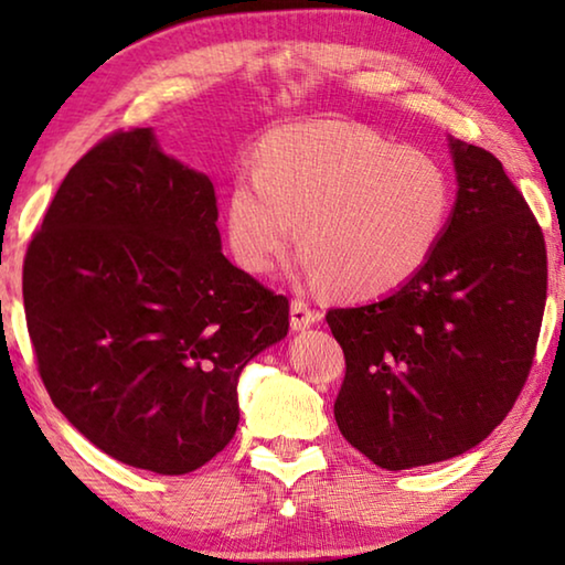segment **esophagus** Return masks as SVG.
Returning <instances> with one entry per match:
<instances>
[{
  "mask_svg": "<svg viewBox=\"0 0 565 565\" xmlns=\"http://www.w3.org/2000/svg\"><path fill=\"white\" fill-rule=\"evenodd\" d=\"M321 319V313L317 309H311L309 303L301 301V299H294L291 301V329L294 331H303L313 327Z\"/></svg>",
  "mask_w": 565,
  "mask_h": 565,
  "instance_id": "esophagus-1",
  "label": "esophagus"
}]
</instances>
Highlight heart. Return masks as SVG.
I'll return each mask as SVG.
<instances>
[{
  "label": "heart",
  "instance_id": "b5f03b06",
  "mask_svg": "<svg viewBox=\"0 0 565 565\" xmlns=\"http://www.w3.org/2000/svg\"><path fill=\"white\" fill-rule=\"evenodd\" d=\"M448 212L451 184L431 157L323 119L262 139L254 174H238L226 194V236L246 271L269 274L299 222L306 279L371 299L428 262Z\"/></svg>",
  "mask_w": 565,
  "mask_h": 565
}]
</instances>
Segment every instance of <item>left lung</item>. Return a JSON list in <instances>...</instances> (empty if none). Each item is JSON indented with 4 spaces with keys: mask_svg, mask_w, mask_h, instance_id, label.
<instances>
[{
    "mask_svg": "<svg viewBox=\"0 0 565 565\" xmlns=\"http://www.w3.org/2000/svg\"><path fill=\"white\" fill-rule=\"evenodd\" d=\"M458 194L428 262L381 301L331 309L339 431L386 471L446 461L509 416L546 306V242L491 151L451 139Z\"/></svg>",
    "mask_w": 565,
    "mask_h": 565,
    "instance_id": "1",
    "label": "left lung"
}]
</instances>
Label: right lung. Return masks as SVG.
Segmentation results:
<instances>
[{"mask_svg":"<svg viewBox=\"0 0 565 565\" xmlns=\"http://www.w3.org/2000/svg\"><path fill=\"white\" fill-rule=\"evenodd\" d=\"M214 184L114 131L70 169L24 256L36 369L104 454L181 476L238 424V374L289 331V299L222 254Z\"/></svg>","mask_w":565,"mask_h":565,"instance_id":"add662e5","label":"right lung"}]
</instances>
